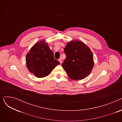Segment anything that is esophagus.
<instances>
[{
  "instance_id": "1",
  "label": "esophagus",
  "mask_w": 122,
  "mask_h": 122,
  "mask_svg": "<svg viewBox=\"0 0 122 122\" xmlns=\"http://www.w3.org/2000/svg\"><path fill=\"white\" fill-rule=\"evenodd\" d=\"M58 60H59V61L60 62V64H62V59H61V58H60Z\"/></svg>"
}]
</instances>
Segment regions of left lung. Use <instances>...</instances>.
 Here are the masks:
<instances>
[{
  "instance_id": "1",
  "label": "left lung",
  "mask_w": 122,
  "mask_h": 122,
  "mask_svg": "<svg viewBox=\"0 0 122 122\" xmlns=\"http://www.w3.org/2000/svg\"><path fill=\"white\" fill-rule=\"evenodd\" d=\"M64 51L66 57L62 66L70 79L81 80L91 73L94 66L93 56L86 44L72 41L67 43Z\"/></svg>"
}]
</instances>
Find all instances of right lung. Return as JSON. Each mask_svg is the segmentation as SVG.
I'll use <instances>...</instances> for the list:
<instances>
[{
    "label": "right lung",
    "mask_w": 122,
    "mask_h": 122,
    "mask_svg": "<svg viewBox=\"0 0 122 122\" xmlns=\"http://www.w3.org/2000/svg\"><path fill=\"white\" fill-rule=\"evenodd\" d=\"M27 67L29 71L37 78L49 75L53 69L60 64L54 59L53 51L44 41L37 42L32 47L26 55Z\"/></svg>",
    "instance_id": "right-lung-1"
}]
</instances>
